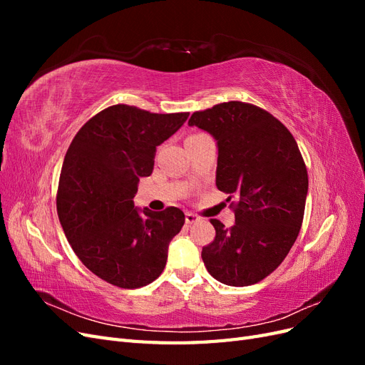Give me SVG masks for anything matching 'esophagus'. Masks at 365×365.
Wrapping results in <instances>:
<instances>
[{"label":"esophagus","mask_w":365,"mask_h":365,"mask_svg":"<svg viewBox=\"0 0 365 365\" xmlns=\"http://www.w3.org/2000/svg\"><path fill=\"white\" fill-rule=\"evenodd\" d=\"M197 220H200V216L197 215H195V213H185V224H189V225H192V224H195V222H197Z\"/></svg>","instance_id":"1"}]
</instances>
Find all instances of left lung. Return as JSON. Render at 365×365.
Wrapping results in <instances>:
<instances>
[{"instance_id":"8db88e82","label":"left lung","mask_w":365,"mask_h":365,"mask_svg":"<svg viewBox=\"0 0 365 365\" xmlns=\"http://www.w3.org/2000/svg\"><path fill=\"white\" fill-rule=\"evenodd\" d=\"M189 126L216 140V187L237 200L233 227L212 219L216 237L202 248L205 268L228 286L257 283L284 260L300 233L309 185L300 149L283 123L250 103L193 113Z\"/></svg>"}]
</instances>
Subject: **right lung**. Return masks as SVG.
<instances>
[{"instance_id": "add662e5", "label": "right lung", "mask_w": 365, "mask_h": 365, "mask_svg": "<svg viewBox=\"0 0 365 365\" xmlns=\"http://www.w3.org/2000/svg\"><path fill=\"white\" fill-rule=\"evenodd\" d=\"M187 117L109 106L81 128L63 158L56 197L63 233L85 267L118 288L160 277L170 240L184 225L180 208L157 213L132 200L141 176L153 170L157 146Z\"/></svg>"}]
</instances>
